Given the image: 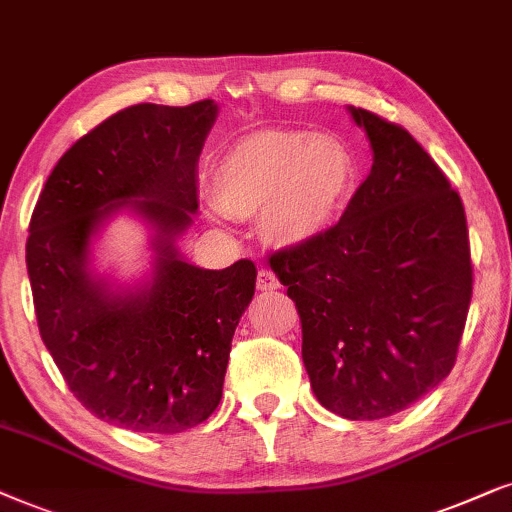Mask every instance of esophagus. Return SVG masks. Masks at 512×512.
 Here are the masks:
<instances>
[{
    "mask_svg": "<svg viewBox=\"0 0 512 512\" xmlns=\"http://www.w3.org/2000/svg\"><path fill=\"white\" fill-rule=\"evenodd\" d=\"M281 288V281H278V276L271 271L269 267H262L257 271V290L262 292H274Z\"/></svg>",
    "mask_w": 512,
    "mask_h": 512,
    "instance_id": "34e87169",
    "label": "esophagus"
}]
</instances>
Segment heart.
<instances>
[{
	"label": "heart",
	"mask_w": 512,
	"mask_h": 512,
	"mask_svg": "<svg viewBox=\"0 0 512 512\" xmlns=\"http://www.w3.org/2000/svg\"><path fill=\"white\" fill-rule=\"evenodd\" d=\"M353 163L337 142L306 131H262L238 140L213 173V194L231 217L264 215L281 243L323 234L342 210Z\"/></svg>",
	"instance_id": "b5f03b06"
}]
</instances>
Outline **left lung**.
<instances>
[{"instance_id":"left-lung-1","label":"left lung","mask_w":512,"mask_h":512,"mask_svg":"<svg viewBox=\"0 0 512 512\" xmlns=\"http://www.w3.org/2000/svg\"><path fill=\"white\" fill-rule=\"evenodd\" d=\"M372 170L342 220L271 269L302 318V360L325 410L398 414L452 372L473 267L459 194L405 128L360 107Z\"/></svg>"}]
</instances>
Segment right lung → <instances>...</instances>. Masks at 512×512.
<instances>
[{
	"label": "right lung",
	"instance_id": "1",
	"mask_svg": "<svg viewBox=\"0 0 512 512\" xmlns=\"http://www.w3.org/2000/svg\"><path fill=\"white\" fill-rule=\"evenodd\" d=\"M217 112L215 100L121 109L60 156L30 220L39 335L74 398L126 431L182 433L215 412L231 339L255 295L250 260L201 269L180 252ZM119 214L148 229V267L131 279L94 262Z\"/></svg>",
	"mask_w": 512,
	"mask_h": 512
}]
</instances>
